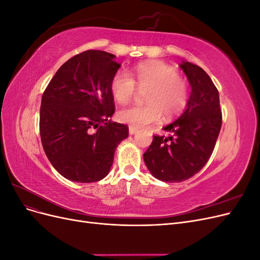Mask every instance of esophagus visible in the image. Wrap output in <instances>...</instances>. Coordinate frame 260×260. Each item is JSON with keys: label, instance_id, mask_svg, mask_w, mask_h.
Masks as SVG:
<instances>
[{"label": "esophagus", "instance_id": "esophagus-1", "mask_svg": "<svg viewBox=\"0 0 260 260\" xmlns=\"http://www.w3.org/2000/svg\"><path fill=\"white\" fill-rule=\"evenodd\" d=\"M139 130L137 128H133V127H129V133L130 135H135V133H137Z\"/></svg>", "mask_w": 260, "mask_h": 260}]
</instances>
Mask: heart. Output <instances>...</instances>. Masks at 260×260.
<instances>
[{
  "instance_id": "heart-1",
  "label": "heart",
  "mask_w": 260,
  "mask_h": 260,
  "mask_svg": "<svg viewBox=\"0 0 260 260\" xmlns=\"http://www.w3.org/2000/svg\"><path fill=\"white\" fill-rule=\"evenodd\" d=\"M113 98L120 104H128L136 98L138 89L145 92L144 105L123 108L117 117L133 128L145 127L158 121L161 113L170 118L179 115L188 101V84L177 69L159 60L140 62L131 75L121 69L111 80Z\"/></svg>"
}]
</instances>
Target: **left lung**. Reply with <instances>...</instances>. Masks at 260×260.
<instances>
[{"mask_svg": "<svg viewBox=\"0 0 260 260\" xmlns=\"http://www.w3.org/2000/svg\"><path fill=\"white\" fill-rule=\"evenodd\" d=\"M182 68L192 86L184 113L164 127L169 137L155 135L143 154L151 174L165 182H181L205 166L222 123L219 92L205 70L190 61Z\"/></svg>", "mask_w": 260, "mask_h": 260, "instance_id": "obj_1", "label": "left lung"}]
</instances>
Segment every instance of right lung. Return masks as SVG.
<instances>
[{"instance_id": "1", "label": "right lung", "mask_w": 260, "mask_h": 260, "mask_svg": "<svg viewBox=\"0 0 260 260\" xmlns=\"http://www.w3.org/2000/svg\"><path fill=\"white\" fill-rule=\"evenodd\" d=\"M115 55L89 50L75 55L43 92L40 136L52 166L68 180L95 182L107 176L128 125L112 121L111 80L121 64Z\"/></svg>"}]
</instances>
